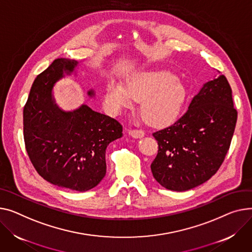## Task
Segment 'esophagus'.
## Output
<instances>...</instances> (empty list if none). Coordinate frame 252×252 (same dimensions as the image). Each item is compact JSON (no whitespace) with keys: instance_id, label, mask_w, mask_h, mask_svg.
<instances>
[{"instance_id":"esophagus-1","label":"esophagus","mask_w":252,"mask_h":252,"mask_svg":"<svg viewBox=\"0 0 252 252\" xmlns=\"http://www.w3.org/2000/svg\"><path fill=\"white\" fill-rule=\"evenodd\" d=\"M128 133L132 138H136V139H140L145 136V132L142 129H129Z\"/></svg>"}]
</instances>
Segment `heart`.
I'll use <instances>...</instances> for the list:
<instances>
[{"label": "heart", "mask_w": 252, "mask_h": 252, "mask_svg": "<svg viewBox=\"0 0 252 252\" xmlns=\"http://www.w3.org/2000/svg\"><path fill=\"white\" fill-rule=\"evenodd\" d=\"M187 88L167 70L142 71L122 82L110 80L105 88V103L111 113H119L142 100L141 113L153 126H165L177 120L187 100Z\"/></svg>", "instance_id": "heart-1"}]
</instances>
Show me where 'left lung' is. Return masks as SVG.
Segmentation results:
<instances>
[{
	"label": "left lung",
	"mask_w": 252,
	"mask_h": 252,
	"mask_svg": "<svg viewBox=\"0 0 252 252\" xmlns=\"http://www.w3.org/2000/svg\"><path fill=\"white\" fill-rule=\"evenodd\" d=\"M236 122L231 87L219 75L204 84L179 120L153 133L158 143L151 164L154 178L175 191L209 180L224 162Z\"/></svg>",
	"instance_id": "obj_1"
}]
</instances>
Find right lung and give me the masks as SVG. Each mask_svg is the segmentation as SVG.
<instances>
[{
  "label": "right lung",
  "mask_w": 252,
  "mask_h": 252,
  "mask_svg": "<svg viewBox=\"0 0 252 252\" xmlns=\"http://www.w3.org/2000/svg\"><path fill=\"white\" fill-rule=\"evenodd\" d=\"M77 65L75 60L57 59L36 77L23 110V130L29 159L43 179L86 191L105 176V150L123 137V126L85 104L69 112L57 106L55 84ZM88 95L94 96V91Z\"/></svg>",
  "instance_id": "right-lung-1"
}]
</instances>
